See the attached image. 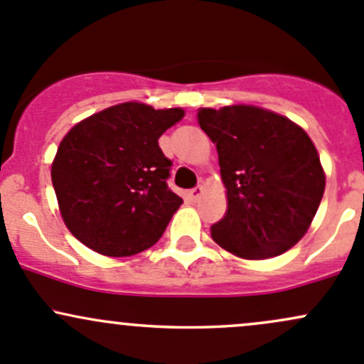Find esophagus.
I'll use <instances>...</instances> for the list:
<instances>
[{"instance_id":"34e87169","label":"esophagus","mask_w":364,"mask_h":364,"mask_svg":"<svg viewBox=\"0 0 364 364\" xmlns=\"http://www.w3.org/2000/svg\"><path fill=\"white\" fill-rule=\"evenodd\" d=\"M202 193H204V186L202 185H197L195 188L190 190V197H192V200H197Z\"/></svg>"}]
</instances>
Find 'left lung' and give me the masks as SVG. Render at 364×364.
Here are the masks:
<instances>
[{"instance_id": "1", "label": "left lung", "mask_w": 364, "mask_h": 364, "mask_svg": "<svg viewBox=\"0 0 364 364\" xmlns=\"http://www.w3.org/2000/svg\"><path fill=\"white\" fill-rule=\"evenodd\" d=\"M216 143L227 186V214L214 242L240 258L263 259L293 247L311 227L324 193V172L311 137L289 118L252 106L198 109Z\"/></svg>"}]
</instances>
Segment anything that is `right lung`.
Segmentation results:
<instances>
[{
    "instance_id": "1",
    "label": "right lung",
    "mask_w": 364,
    "mask_h": 364,
    "mask_svg": "<svg viewBox=\"0 0 364 364\" xmlns=\"http://www.w3.org/2000/svg\"><path fill=\"white\" fill-rule=\"evenodd\" d=\"M183 114L124 102L66 134L52 164V185L64 223L80 242L106 256H131L162 237L183 200L167 186L172 162L159 137Z\"/></svg>"
}]
</instances>
